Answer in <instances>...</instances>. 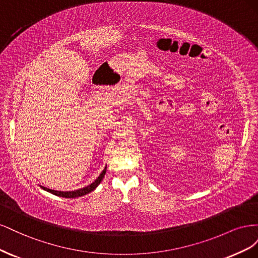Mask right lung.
Masks as SVG:
<instances>
[{
	"label": "right lung",
	"mask_w": 258,
	"mask_h": 258,
	"mask_svg": "<svg viewBox=\"0 0 258 258\" xmlns=\"http://www.w3.org/2000/svg\"><path fill=\"white\" fill-rule=\"evenodd\" d=\"M105 172H106V167L104 168V170L101 172V174L95 179V182H92L90 185L86 186V187H83V188L81 189H76V190H71V191H59V190H53V189H49L47 188V187H44V186H41V188L48 191L52 195H56V196H59V197H63V198H77V197H82V196H85V195H87L89 192H91L92 190H95L98 185L102 182V179L105 175Z\"/></svg>",
	"instance_id": "obj_1"
}]
</instances>
